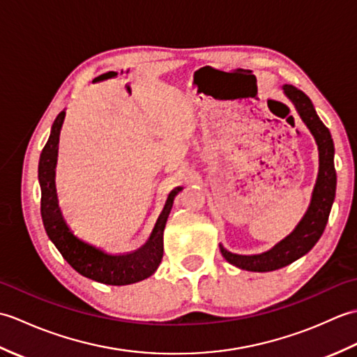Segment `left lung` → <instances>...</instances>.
Returning <instances> with one entry per match:
<instances>
[{
    "label": "left lung",
    "instance_id": "1",
    "mask_svg": "<svg viewBox=\"0 0 357 357\" xmlns=\"http://www.w3.org/2000/svg\"><path fill=\"white\" fill-rule=\"evenodd\" d=\"M282 89L288 100L294 104L302 121L307 124L308 130L314 136L317 150H319V173H317L312 202L305 216L302 218L293 233L268 252L261 255H236L219 245L227 261L234 267L248 271H273L307 255L322 236L336 195L335 144H333L330 130L317 116L312 101L302 90L290 84H285Z\"/></svg>",
    "mask_w": 357,
    "mask_h": 357
}]
</instances>
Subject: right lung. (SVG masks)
I'll return each mask as SVG.
<instances>
[{
	"label": "right lung",
	"mask_w": 357,
	"mask_h": 357,
	"mask_svg": "<svg viewBox=\"0 0 357 357\" xmlns=\"http://www.w3.org/2000/svg\"><path fill=\"white\" fill-rule=\"evenodd\" d=\"M66 112L63 110L53 121L50 136L41 151L38 165V179L41 187V218L45 233L63 255L64 259L77 270L79 275L96 282L107 285H128L139 282L153 275L159 267L164 253L162 234L167 218L170 215L173 199L183 187H176L170 192L159 215L149 241L141 248L124 255H112L104 252L89 242L77 238L66 224L58 207L55 188V167L58 158L59 132L64 123Z\"/></svg>",
	"instance_id": "1"
}]
</instances>
